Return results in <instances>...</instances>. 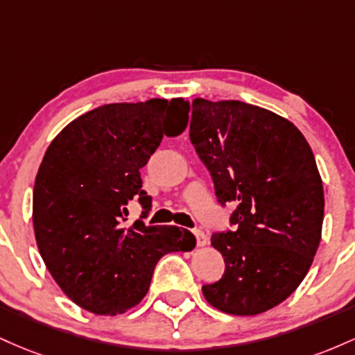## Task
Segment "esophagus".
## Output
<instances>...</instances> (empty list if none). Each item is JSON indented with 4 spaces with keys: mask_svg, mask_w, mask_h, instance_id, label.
Instances as JSON below:
<instances>
[{
    "mask_svg": "<svg viewBox=\"0 0 355 355\" xmlns=\"http://www.w3.org/2000/svg\"><path fill=\"white\" fill-rule=\"evenodd\" d=\"M193 233H194V236H196V243H198V246H201V248H202V246L208 245V236H206V234L202 233L201 230H194Z\"/></svg>",
    "mask_w": 355,
    "mask_h": 355,
    "instance_id": "obj_1",
    "label": "esophagus"
}]
</instances>
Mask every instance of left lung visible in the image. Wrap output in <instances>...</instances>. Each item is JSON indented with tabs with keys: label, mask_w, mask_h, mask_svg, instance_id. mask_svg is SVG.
<instances>
[{
	"label": "left lung",
	"mask_w": 355,
	"mask_h": 355,
	"mask_svg": "<svg viewBox=\"0 0 355 355\" xmlns=\"http://www.w3.org/2000/svg\"><path fill=\"white\" fill-rule=\"evenodd\" d=\"M191 142L231 225L211 245L225 275L202 285L209 305L258 315L288 298L309 273L324 223V186L312 149L288 119L240 101L194 98Z\"/></svg>",
	"instance_id": "obj_1"
}]
</instances>
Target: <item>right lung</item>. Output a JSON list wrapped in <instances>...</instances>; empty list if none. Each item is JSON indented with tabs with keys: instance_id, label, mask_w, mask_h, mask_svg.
I'll list each match as a JSON object with an SVG mask.
<instances>
[{
	"instance_id": "add662e5",
	"label": "right lung",
	"mask_w": 355,
	"mask_h": 355,
	"mask_svg": "<svg viewBox=\"0 0 355 355\" xmlns=\"http://www.w3.org/2000/svg\"><path fill=\"white\" fill-rule=\"evenodd\" d=\"M188 121L184 98L107 103L51 141L35 179L33 230L46 268L73 304L97 315L124 313L146 297L166 253L196 246L178 226H125L130 199L150 208L139 171Z\"/></svg>"
}]
</instances>
